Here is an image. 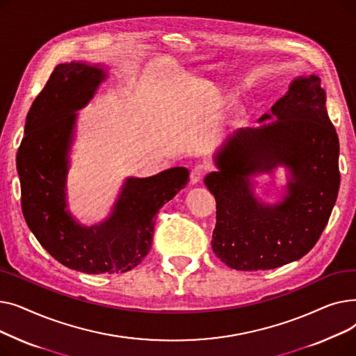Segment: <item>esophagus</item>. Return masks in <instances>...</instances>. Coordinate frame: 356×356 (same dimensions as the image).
I'll list each match as a JSON object with an SVG mask.
<instances>
[{"instance_id": "obj_1", "label": "esophagus", "mask_w": 356, "mask_h": 356, "mask_svg": "<svg viewBox=\"0 0 356 356\" xmlns=\"http://www.w3.org/2000/svg\"><path fill=\"white\" fill-rule=\"evenodd\" d=\"M209 170V165L204 164V163H200V164H196L192 167L191 170V183L192 184H196L202 180V177L207 175V172Z\"/></svg>"}]
</instances>
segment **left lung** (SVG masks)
Wrapping results in <instances>:
<instances>
[{
	"mask_svg": "<svg viewBox=\"0 0 356 356\" xmlns=\"http://www.w3.org/2000/svg\"><path fill=\"white\" fill-rule=\"evenodd\" d=\"M273 117L229 136L215 154L218 170L203 180L216 200L213 252L239 271L271 270L306 255L339 192V138L319 76L294 79L259 122ZM278 165L289 170L286 193L274 205L261 202L250 176Z\"/></svg>",
	"mask_w": 356,
	"mask_h": 356,
	"instance_id": "left-lung-1",
	"label": "left lung"
}]
</instances>
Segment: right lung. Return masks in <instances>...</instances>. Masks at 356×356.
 <instances>
[{"label":"right lung","instance_id":"obj_1","mask_svg":"<svg viewBox=\"0 0 356 356\" xmlns=\"http://www.w3.org/2000/svg\"><path fill=\"white\" fill-rule=\"evenodd\" d=\"M106 79L98 65H58L34 99L17 153L22 209L30 231L60 264L86 274L125 273L152 248L156 215L189 181L186 167L152 177H128L109 216L83 227L66 209L69 149L78 109Z\"/></svg>","mask_w":356,"mask_h":356}]
</instances>
